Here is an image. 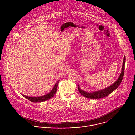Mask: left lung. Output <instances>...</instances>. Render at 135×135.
<instances>
[{"label":"left lung","instance_id":"8db88e82","mask_svg":"<svg viewBox=\"0 0 135 135\" xmlns=\"http://www.w3.org/2000/svg\"><path fill=\"white\" fill-rule=\"evenodd\" d=\"M125 63V57L124 56V59H123V65H122L121 73H120L119 77H118V78L117 79V80L111 85L109 86L108 87H106L104 89L97 90L95 91L87 92V91H84L83 89H81L80 88L79 84H78L77 87H78V89L79 92L83 96L86 97L87 98H90V99H100L101 98H104L105 97L108 96L109 95L111 94L113 91H114L115 89H116L118 87V86L121 83L123 78L124 76V74Z\"/></svg>","mask_w":135,"mask_h":135}]
</instances>
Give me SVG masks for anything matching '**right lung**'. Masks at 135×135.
<instances>
[{
    "label": "right lung",
    "mask_w": 135,
    "mask_h": 135,
    "mask_svg": "<svg viewBox=\"0 0 135 135\" xmlns=\"http://www.w3.org/2000/svg\"><path fill=\"white\" fill-rule=\"evenodd\" d=\"M60 80H59L55 84L54 87L52 89V90L47 94L45 95L39 97H32V96H27L24 95H22V96L25 97L28 100L33 102H41L42 101H45L46 100H47L48 99H51L54 96V95L56 94L57 91V88H58V83H59Z\"/></svg>",
    "instance_id": "1"
}]
</instances>
